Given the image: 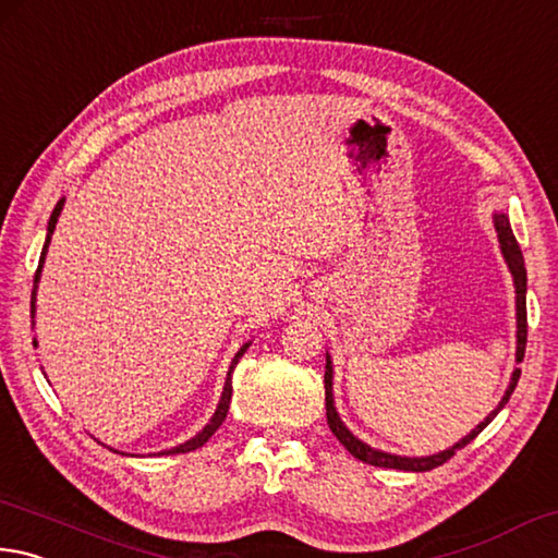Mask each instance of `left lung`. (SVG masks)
Listing matches in <instances>:
<instances>
[{"label":"left lung","instance_id":"obj_1","mask_svg":"<svg viewBox=\"0 0 558 558\" xmlns=\"http://www.w3.org/2000/svg\"><path fill=\"white\" fill-rule=\"evenodd\" d=\"M493 222H495V232H497V242H500V252L505 257L507 269L512 274V281H514V318H517V350H514V360L517 365L524 360V348H526V269H524V257H522V250L520 244L514 240V232L510 228V218H507V213L502 210H495L493 213ZM520 367L512 369L510 375V385H507L505 395L500 399V404H497L490 414H487L481 424H477L471 434H465L461 441H456L453 446H448L446 451H438L432 456H397V453H387V451H379V448L367 446L365 441H360V438L350 432V428L343 424V418H340L338 409H336V397H333V360L326 353V418H328V426L333 436L338 438L340 444H343L350 456H355L357 461L369 463V465H377V468H395V471H409V473H424V471H432L436 465H444L448 458H451L458 448H463L473 441V438L483 432V428L493 422L497 416V412L510 402V397L517 387V379H520Z\"/></svg>","mask_w":558,"mask_h":558}]
</instances>
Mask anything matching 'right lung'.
<instances>
[{"label": "right lung", "mask_w": 558, "mask_h": 558, "mask_svg": "<svg viewBox=\"0 0 558 558\" xmlns=\"http://www.w3.org/2000/svg\"><path fill=\"white\" fill-rule=\"evenodd\" d=\"M65 205V198H61L56 203V208L51 213V218H48V225H46V242H44V250H41V259H38V269H36V277H34V291H32V318H36V291H38V281H41V271H44V262H46V252H48V244H51V234L56 230V222L58 218H61V210ZM32 326H36V320H32ZM252 345V340H247V343L240 345L238 353H234L232 363H230V369H228V377H225V385H222V395H220V402L218 407H215V414L210 416V422L205 424L198 434L191 436L189 441H183L179 446L173 448H166V451H161L159 456H173V453H189V451H195V448H201L208 438L218 432L220 424L225 422V416H228V409H230V399H232V373H234V365L240 363V357L244 355V350H247ZM34 348H38V340L34 338ZM110 451H114V448H110ZM120 453V451H114Z\"/></svg>", "instance_id": "add662e5"}]
</instances>
